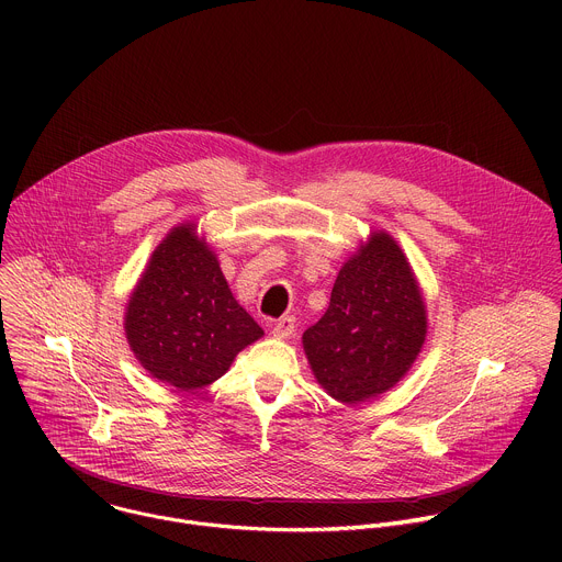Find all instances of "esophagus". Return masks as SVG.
Instances as JSON below:
<instances>
[{
  "instance_id": "34e87169",
  "label": "esophagus",
  "mask_w": 562,
  "mask_h": 562,
  "mask_svg": "<svg viewBox=\"0 0 562 562\" xmlns=\"http://www.w3.org/2000/svg\"><path fill=\"white\" fill-rule=\"evenodd\" d=\"M293 331H295V319L291 315L280 317L278 323L273 325V336L276 338H289V336H293Z\"/></svg>"
}]
</instances>
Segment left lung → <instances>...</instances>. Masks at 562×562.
Here are the masks:
<instances>
[{
  "label": "left lung",
  "instance_id": "left-lung-1",
  "mask_svg": "<svg viewBox=\"0 0 562 562\" xmlns=\"http://www.w3.org/2000/svg\"><path fill=\"white\" fill-rule=\"evenodd\" d=\"M427 308L395 239L375 231L340 269L327 313L302 336L323 389L345 405L389 391L416 362Z\"/></svg>",
  "mask_w": 562,
  "mask_h": 562
}]
</instances>
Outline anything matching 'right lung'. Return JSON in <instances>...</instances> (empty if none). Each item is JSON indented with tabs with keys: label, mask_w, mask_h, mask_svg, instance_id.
Segmentation results:
<instances>
[{
	"label": "right lung",
	"mask_w": 562,
	"mask_h": 562,
	"mask_svg": "<svg viewBox=\"0 0 562 562\" xmlns=\"http://www.w3.org/2000/svg\"><path fill=\"white\" fill-rule=\"evenodd\" d=\"M124 329L139 364L178 391L211 384L265 336L191 222L171 228L153 251L128 300Z\"/></svg>",
	"instance_id": "right-lung-1"
}]
</instances>
